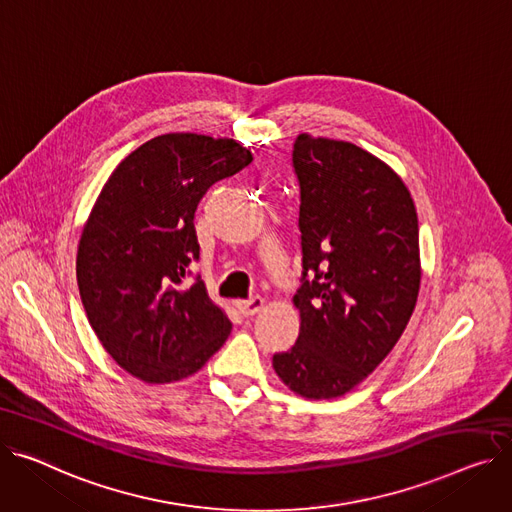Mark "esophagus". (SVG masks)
Returning <instances> with one entry per match:
<instances>
[{"label":"esophagus","mask_w":512,"mask_h":512,"mask_svg":"<svg viewBox=\"0 0 512 512\" xmlns=\"http://www.w3.org/2000/svg\"><path fill=\"white\" fill-rule=\"evenodd\" d=\"M265 306V300L261 296H253L247 300H238V311H241L245 317H253L257 315Z\"/></svg>","instance_id":"1"}]
</instances>
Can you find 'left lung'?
<instances>
[{"instance_id": "1", "label": "left lung", "mask_w": 512, "mask_h": 512, "mask_svg": "<svg viewBox=\"0 0 512 512\" xmlns=\"http://www.w3.org/2000/svg\"><path fill=\"white\" fill-rule=\"evenodd\" d=\"M292 162L304 267L292 298L300 333L271 364L296 395L335 399L387 358L414 313L418 214L395 170L350 142L300 133Z\"/></svg>"}]
</instances>
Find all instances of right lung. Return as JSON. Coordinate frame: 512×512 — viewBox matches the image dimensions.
I'll list each match as a JSON object with an SVG mask.
<instances>
[{"mask_svg": "<svg viewBox=\"0 0 512 512\" xmlns=\"http://www.w3.org/2000/svg\"><path fill=\"white\" fill-rule=\"evenodd\" d=\"M253 154L234 140L164 133L125 156L84 224L76 276L86 317L111 358L150 385L191 377L232 323L199 278V199Z\"/></svg>", "mask_w": 512, "mask_h": 512, "instance_id": "add662e5", "label": "right lung"}]
</instances>
